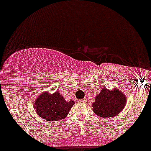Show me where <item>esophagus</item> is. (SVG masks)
Listing matches in <instances>:
<instances>
[{
	"mask_svg": "<svg viewBox=\"0 0 151 151\" xmlns=\"http://www.w3.org/2000/svg\"><path fill=\"white\" fill-rule=\"evenodd\" d=\"M79 101L80 103H85V102H86V99H85H85L79 100V101Z\"/></svg>",
	"mask_w": 151,
	"mask_h": 151,
	"instance_id": "obj_1",
	"label": "esophagus"
}]
</instances>
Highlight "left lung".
I'll list each match as a JSON object with an SVG mask.
<instances>
[{
    "label": "left lung",
    "mask_w": 151,
    "mask_h": 151,
    "mask_svg": "<svg viewBox=\"0 0 151 151\" xmlns=\"http://www.w3.org/2000/svg\"><path fill=\"white\" fill-rule=\"evenodd\" d=\"M126 99L125 94L117 89L109 91L103 88L93 103V110L99 116L113 117L120 113L125 106Z\"/></svg>",
    "instance_id": "8db88e82"
}]
</instances>
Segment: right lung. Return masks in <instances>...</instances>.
<instances>
[{"label": "right lung", "instance_id": "obj_1", "mask_svg": "<svg viewBox=\"0 0 151 151\" xmlns=\"http://www.w3.org/2000/svg\"><path fill=\"white\" fill-rule=\"evenodd\" d=\"M75 104L73 101H65L59 92L49 94L45 92L35 100V109L38 116L47 121L63 119Z\"/></svg>", "mask_w": 151, "mask_h": 151}]
</instances>
